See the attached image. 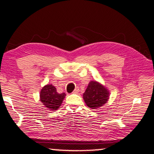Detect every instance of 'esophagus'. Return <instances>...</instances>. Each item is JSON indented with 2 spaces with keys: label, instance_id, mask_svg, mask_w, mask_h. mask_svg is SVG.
<instances>
[{
  "label": "esophagus",
  "instance_id": "esophagus-1",
  "mask_svg": "<svg viewBox=\"0 0 154 154\" xmlns=\"http://www.w3.org/2000/svg\"><path fill=\"white\" fill-rule=\"evenodd\" d=\"M79 91H80V90H79V88H76L74 89V91H73V94H78Z\"/></svg>",
  "mask_w": 154,
  "mask_h": 154
}]
</instances>
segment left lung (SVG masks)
I'll return each mask as SVG.
<instances>
[{
	"label": "left lung",
	"instance_id": "left-lung-1",
	"mask_svg": "<svg viewBox=\"0 0 154 154\" xmlns=\"http://www.w3.org/2000/svg\"><path fill=\"white\" fill-rule=\"evenodd\" d=\"M109 99V91L101 82L91 80L83 94L86 105L92 109L102 107Z\"/></svg>",
	"mask_w": 154,
	"mask_h": 154
}]
</instances>
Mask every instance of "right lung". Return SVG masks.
Returning <instances> with one entry per match:
<instances>
[{"mask_svg":"<svg viewBox=\"0 0 154 154\" xmlns=\"http://www.w3.org/2000/svg\"><path fill=\"white\" fill-rule=\"evenodd\" d=\"M65 96V93L58 94L56 88L52 84H47L44 86L39 94L41 102L47 109L51 111L57 110L60 107Z\"/></svg>","mask_w":154,"mask_h":154,"instance_id":"obj_1","label":"right lung"}]
</instances>
